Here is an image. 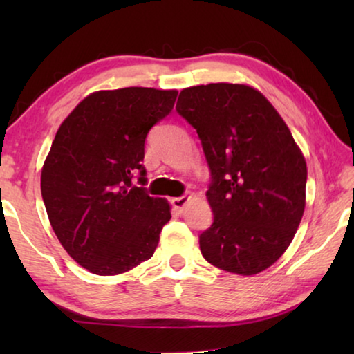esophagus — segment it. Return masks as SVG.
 <instances>
[{"instance_id":"obj_1","label":"esophagus","mask_w":354,"mask_h":354,"mask_svg":"<svg viewBox=\"0 0 354 354\" xmlns=\"http://www.w3.org/2000/svg\"><path fill=\"white\" fill-rule=\"evenodd\" d=\"M189 200H190V196H185V195L184 196H176V198L171 200V205H173V207L176 209L178 212H183L185 205H187V203H189Z\"/></svg>"}]
</instances>
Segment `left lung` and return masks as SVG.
<instances>
[{
  "instance_id": "left-lung-1",
  "label": "left lung",
  "mask_w": 354,
  "mask_h": 354,
  "mask_svg": "<svg viewBox=\"0 0 354 354\" xmlns=\"http://www.w3.org/2000/svg\"><path fill=\"white\" fill-rule=\"evenodd\" d=\"M176 111L196 129L211 170L203 257L245 277L266 270L290 245L306 205V160L289 128L243 84L184 88Z\"/></svg>"
}]
</instances>
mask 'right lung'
I'll list each match as a JSON object with an SVG mask.
<instances>
[{
	"mask_svg": "<svg viewBox=\"0 0 354 354\" xmlns=\"http://www.w3.org/2000/svg\"><path fill=\"white\" fill-rule=\"evenodd\" d=\"M176 91H100L57 129L41 169V198L67 253L101 277L128 272L153 256L170 205L145 187V139L171 112Z\"/></svg>",
	"mask_w": 354,
	"mask_h": 354,
	"instance_id": "right-lung-1",
	"label": "right lung"
}]
</instances>
